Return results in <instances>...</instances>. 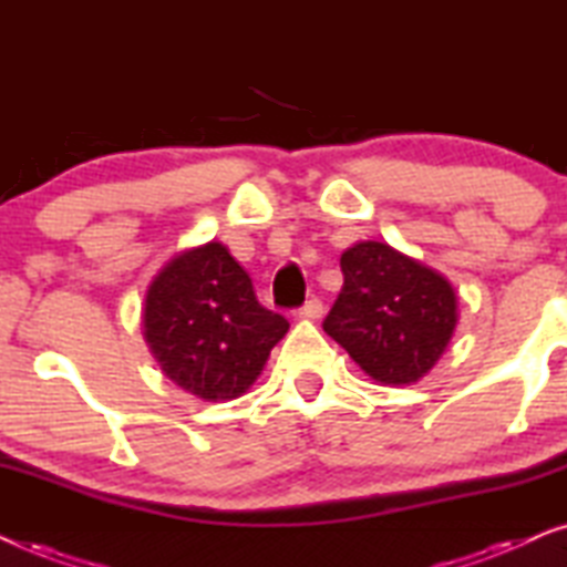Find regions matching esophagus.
Here are the masks:
<instances>
[{
	"label": "esophagus",
	"mask_w": 567,
	"mask_h": 567,
	"mask_svg": "<svg viewBox=\"0 0 567 567\" xmlns=\"http://www.w3.org/2000/svg\"><path fill=\"white\" fill-rule=\"evenodd\" d=\"M322 309H324V307H322V301L317 299V297H312V299L307 301L305 307L299 309V315H301V317H307V320H317V317H322Z\"/></svg>",
	"instance_id": "1"
}]
</instances>
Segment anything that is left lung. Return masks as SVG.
<instances>
[{
	"instance_id": "left-lung-1",
	"label": "left lung",
	"mask_w": 567,
	"mask_h": 567,
	"mask_svg": "<svg viewBox=\"0 0 567 567\" xmlns=\"http://www.w3.org/2000/svg\"><path fill=\"white\" fill-rule=\"evenodd\" d=\"M343 289L322 328L382 384L429 374L456 328L452 284L390 245L359 243L340 255Z\"/></svg>"
}]
</instances>
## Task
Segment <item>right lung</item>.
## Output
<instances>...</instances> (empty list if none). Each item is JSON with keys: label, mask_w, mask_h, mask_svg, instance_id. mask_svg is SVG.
I'll return each instance as SVG.
<instances>
[{"label": "right lung", "mask_w": 567, "mask_h": 567, "mask_svg": "<svg viewBox=\"0 0 567 567\" xmlns=\"http://www.w3.org/2000/svg\"><path fill=\"white\" fill-rule=\"evenodd\" d=\"M289 320L255 297L252 278L219 243L177 255L144 301V338L165 377L208 402L250 390Z\"/></svg>", "instance_id": "right-lung-1"}]
</instances>
